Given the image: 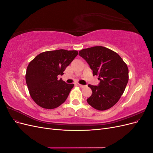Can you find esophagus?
<instances>
[{
  "label": "esophagus",
  "instance_id": "obj_1",
  "mask_svg": "<svg viewBox=\"0 0 153 153\" xmlns=\"http://www.w3.org/2000/svg\"><path fill=\"white\" fill-rule=\"evenodd\" d=\"M79 86L81 87V88H84L86 87V85H82V84H79Z\"/></svg>",
  "mask_w": 153,
  "mask_h": 153
}]
</instances>
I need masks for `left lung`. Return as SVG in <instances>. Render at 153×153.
Segmentation results:
<instances>
[{
    "mask_svg": "<svg viewBox=\"0 0 153 153\" xmlns=\"http://www.w3.org/2000/svg\"><path fill=\"white\" fill-rule=\"evenodd\" d=\"M89 64L93 76H98V86L89 85L92 95L87 100L92 107L106 110L116 104L125 90L129 75L127 64L114 51L96 46L79 51Z\"/></svg>",
    "mask_w": 153,
    "mask_h": 153,
    "instance_id": "8db88e82",
    "label": "left lung"
}]
</instances>
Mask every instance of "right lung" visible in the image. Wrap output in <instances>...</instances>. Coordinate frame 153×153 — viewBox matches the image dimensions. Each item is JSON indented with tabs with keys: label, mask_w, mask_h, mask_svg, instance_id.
I'll return each instance as SVG.
<instances>
[{
	"label": "right lung",
	"mask_w": 153,
	"mask_h": 153,
	"mask_svg": "<svg viewBox=\"0 0 153 153\" xmlns=\"http://www.w3.org/2000/svg\"><path fill=\"white\" fill-rule=\"evenodd\" d=\"M78 55L76 50H57L39 53L29 62L25 80L29 94L41 107L53 109L65 101L74 84H66L58 75Z\"/></svg>",
	"instance_id": "right-lung-1"
}]
</instances>
